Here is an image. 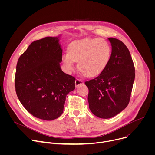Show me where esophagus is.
Returning <instances> with one entry per match:
<instances>
[{"instance_id": "1", "label": "esophagus", "mask_w": 155, "mask_h": 155, "mask_svg": "<svg viewBox=\"0 0 155 155\" xmlns=\"http://www.w3.org/2000/svg\"><path fill=\"white\" fill-rule=\"evenodd\" d=\"M75 86H76V87H78L79 85H82V84H84V82H83L82 80L77 78V79L75 80Z\"/></svg>"}]
</instances>
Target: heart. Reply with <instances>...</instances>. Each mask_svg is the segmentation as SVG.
Returning <instances> with one entry per match:
<instances>
[{
    "label": "heart",
    "mask_w": 155,
    "mask_h": 155,
    "mask_svg": "<svg viewBox=\"0 0 155 155\" xmlns=\"http://www.w3.org/2000/svg\"><path fill=\"white\" fill-rule=\"evenodd\" d=\"M111 48L102 38H84L70 43L69 52L62 56V62L68 71L75 69V62L78 69L86 76L93 77L100 74L107 66Z\"/></svg>",
    "instance_id": "1"
}]
</instances>
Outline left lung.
I'll use <instances>...</instances> for the list:
<instances>
[{
	"label": "left lung",
	"mask_w": 155,
	"mask_h": 155,
	"mask_svg": "<svg viewBox=\"0 0 155 155\" xmlns=\"http://www.w3.org/2000/svg\"><path fill=\"white\" fill-rule=\"evenodd\" d=\"M112 54L106 68L96 78L86 81L89 108L96 117L108 119L127 106L135 78V68L128 48L120 40L108 38Z\"/></svg>",
	"instance_id": "left-lung-1"
}]
</instances>
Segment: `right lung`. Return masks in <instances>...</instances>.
Wrapping results in <instances>:
<instances>
[{"mask_svg":"<svg viewBox=\"0 0 155 155\" xmlns=\"http://www.w3.org/2000/svg\"><path fill=\"white\" fill-rule=\"evenodd\" d=\"M59 37L33 41L16 65L15 90L20 102L34 117L47 121L62 115L66 96L75 88V78L61 69Z\"/></svg>","mask_w":155,"mask_h":155,"instance_id":"obj_1","label":"right lung"}]
</instances>
